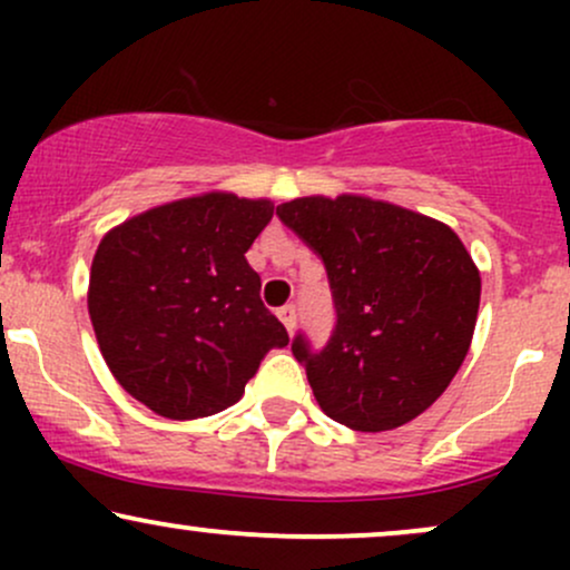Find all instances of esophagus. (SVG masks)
I'll return each instance as SVG.
<instances>
[{
  "mask_svg": "<svg viewBox=\"0 0 570 570\" xmlns=\"http://www.w3.org/2000/svg\"><path fill=\"white\" fill-rule=\"evenodd\" d=\"M278 318L281 322H284V326L286 330H294V324H297V307L294 305H284V307H278Z\"/></svg>",
  "mask_w": 570,
  "mask_h": 570,
  "instance_id": "1",
  "label": "esophagus"
}]
</instances>
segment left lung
Wrapping results in <instances>:
<instances>
[{
    "mask_svg": "<svg viewBox=\"0 0 570 570\" xmlns=\"http://www.w3.org/2000/svg\"><path fill=\"white\" fill-rule=\"evenodd\" d=\"M322 257L337 324L292 353L313 396L353 431H391L444 394L472 345L480 271L442 222L362 195L294 198L276 208Z\"/></svg>",
    "mask_w": 570,
    "mask_h": 570,
    "instance_id": "obj_1",
    "label": "left lung"
}]
</instances>
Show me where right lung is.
I'll list each match as a JSON object with an SVG mask.
<instances>
[{
    "label": "right lung",
    "instance_id": "1",
    "mask_svg": "<svg viewBox=\"0 0 570 570\" xmlns=\"http://www.w3.org/2000/svg\"><path fill=\"white\" fill-rule=\"evenodd\" d=\"M273 203L206 193L109 230L90 267L88 313L115 381L149 410L193 421L244 396L289 343L246 263Z\"/></svg>",
    "mask_w": 570,
    "mask_h": 570
}]
</instances>
